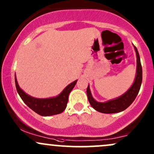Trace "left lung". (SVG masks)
<instances>
[{"label": "left lung", "mask_w": 154, "mask_h": 154, "mask_svg": "<svg viewBox=\"0 0 154 154\" xmlns=\"http://www.w3.org/2000/svg\"><path fill=\"white\" fill-rule=\"evenodd\" d=\"M134 49L137 55L136 76H135V80L131 87L123 95H122L121 96L117 97V98L101 103V102L96 101L92 97L90 92V86L88 85V87H87V94L89 102H90L92 108L95 109L97 112L105 114L120 112L128 108L136 98L137 95L139 93V91H140V87H141L142 81H143V70H142V65L141 62H140V54H139L138 51L135 46Z\"/></svg>", "instance_id": "8db88e82"}]
</instances>
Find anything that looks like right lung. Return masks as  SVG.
I'll return each mask as SVG.
<instances>
[{"instance_id":"add662e5","label":"right lung","mask_w":154,"mask_h":154,"mask_svg":"<svg viewBox=\"0 0 154 154\" xmlns=\"http://www.w3.org/2000/svg\"><path fill=\"white\" fill-rule=\"evenodd\" d=\"M14 79L16 89L21 99L29 108L41 116H51L62 113L67 106L69 94L77 82V80H75L70 83L57 97L41 99L36 98L27 95L18 85L16 75Z\"/></svg>"}]
</instances>
